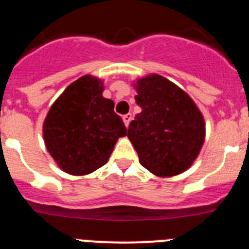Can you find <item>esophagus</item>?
I'll return each instance as SVG.
<instances>
[{"label":"esophagus","mask_w":249,"mask_h":249,"mask_svg":"<svg viewBox=\"0 0 249 249\" xmlns=\"http://www.w3.org/2000/svg\"><path fill=\"white\" fill-rule=\"evenodd\" d=\"M131 120H132V114L131 113H127V114H124V116H123V122H124L126 127H128Z\"/></svg>","instance_id":"obj_1"}]
</instances>
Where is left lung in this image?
<instances>
[{"label":"left lung","mask_w":249,"mask_h":249,"mask_svg":"<svg viewBox=\"0 0 249 249\" xmlns=\"http://www.w3.org/2000/svg\"><path fill=\"white\" fill-rule=\"evenodd\" d=\"M141 107L128 126L140 163L153 175L171 177L186 171L204 141V120L190 96L171 81L151 74L137 81Z\"/></svg>","instance_id":"obj_1"}]
</instances>
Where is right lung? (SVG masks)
Returning <instances> with one entry per match:
<instances>
[{
	"mask_svg": "<svg viewBox=\"0 0 249 249\" xmlns=\"http://www.w3.org/2000/svg\"><path fill=\"white\" fill-rule=\"evenodd\" d=\"M102 81L83 76L68 86L48 112L43 137L65 172L91 173L106 164L120 137L127 135L114 103L102 96Z\"/></svg>",
	"mask_w": 249,
	"mask_h": 249,
	"instance_id": "obj_1",
	"label": "right lung"
}]
</instances>
